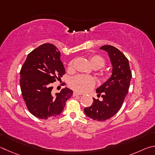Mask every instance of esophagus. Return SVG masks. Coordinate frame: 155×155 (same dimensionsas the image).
<instances>
[{
  "mask_svg": "<svg viewBox=\"0 0 155 155\" xmlns=\"http://www.w3.org/2000/svg\"><path fill=\"white\" fill-rule=\"evenodd\" d=\"M79 95H81V94L76 93V92H74V93H73V97H75V96H79Z\"/></svg>",
  "mask_w": 155,
  "mask_h": 155,
  "instance_id": "34e87169",
  "label": "esophagus"
}]
</instances>
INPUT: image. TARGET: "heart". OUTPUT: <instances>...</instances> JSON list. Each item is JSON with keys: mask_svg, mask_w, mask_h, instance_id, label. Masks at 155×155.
Masks as SVG:
<instances>
[{"mask_svg": "<svg viewBox=\"0 0 155 155\" xmlns=\"http://www.w3.org/2000/svg\"><path fill=\"white\" fill-rule=\"evenodd\" d=\"M90 62L94 68L101 69L105 65V61L102 56L99 55H93L90 57ZM73 67V61H70L68 64V67L71 69ZM102 78L104 80H107V75L103 73ZM70 87L78 93H82L91 91L95 86V80L91 76L84 75H78L73 77L70 81Z\"/></svg>", "mask_w": 155, "mask_h": 155, "instance_id": "1", "label": "heart"}]
</instances>
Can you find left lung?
Listing matches in <instances>:
<instances>
[{
    "instance_id": "left-lung-1",
    "label": "left lung",
    "mask_w": 155,
    "mask_h": 155,
    "mask_svg": "<svg viewBox=\"0 0 155 155\" xmlns=\"http://www.w3.org/2000/svg\"><path fill=\"white\" fill-rule=\"evenodd\" d=\"M107 51L112 64V75L106 82L97 89V97L101 96V101L93 98L90 107L84 108L86 116L93 120H107L117 113L123 104L129 92L132 77L129 60L123 53L112 45L100 48Z\"/></svg>"
}]
</instances>
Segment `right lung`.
I'll return each instance as SVG.
<instances>
[{
    "label": "right lung",
    "instance_id": "obj_1",
    "mask_svg": "<svg viewBox=\"0 0 155 155\" xmlns=\"http://www.w3.org/2000/svg\"><path fill=\"white\" fill-rule=\"evenodd\" d=\"M20 84L27 108L35 117L54 118L63 110L73 91L64 88L53 94L51 84L65 74L61 53L56 46L44 43L28 54L21 68Z\"/></svg>",
    "mask_w": 155,
    "mask_h": 155
}]
</instances>
